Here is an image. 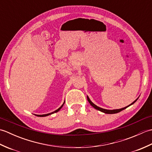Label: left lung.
Wrapping results in <instances>:
<instances>
[{
  "instance_id": "8db88e82",
  "label": "left lung",
  "mask_w": 152,
  "mask_h": 152,
  "mask_svg": "<svg viewBox=\"0 0 152 152\" xmlns=\"http://www.w3.org/2000/svg\"><path fill=\"white\" fill-rule=\"evenodd\" d=\"M87 99H88V102H89V104H91V105L93 106V107L94 108H95L96 110H99V111H101V112H103V113H104V114H116V113H118V112H119L124 110V109L127 108V107H129V106H130L132 105V104H133L134 103L137 101L138 97L136 100H135V101H134V102H132L131 104L128 105V106H125V107H124V108H120V109H114V110H107V109H104V108H101V107H99V106L95 105V104H94V103H93V102L91 101V100L89 99L88 96H87Z\"/></svg>"
}]
</instances>
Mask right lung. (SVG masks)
<instances>
[{"mask_svg": "<svg viewBox=\"0 0 152 152\" xmlns=\"http://www.w3.org/2000/svg\"><path fill=\"white\" fill-rule=\"evenodd\" d=\"M64 102H63V104L61 105L60 107L58 108L57 110H55V111H53V112H51V113H49V114H42V115H37V114H35L37 116H38V117H45V116H48V115H51V114H54V113H56V112H59L60 110L61 109V108L63 107V106L64 105Z\"/></svg>", "mask_w": 152, "mask_h": 152, "instance_id": "right-lung-1", "label": "right lung"}]
</instances>
